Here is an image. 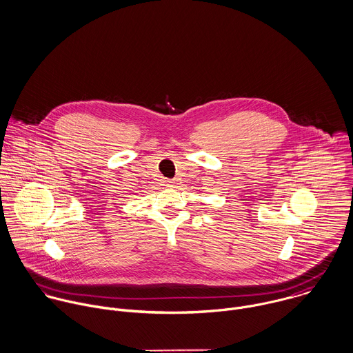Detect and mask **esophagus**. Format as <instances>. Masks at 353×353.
I'll return each mask as SVG.
<instances>
[{
    "label": "esophagus",
    "instance_id": "esophagus-1",
    "mask_svg": "<svg viewBox=\"0 0 353 353\" xmlns=\"http://www.w3.org/2000/svg\"><path fill=\"white\" fill-rule=\"evenodd\" d=\"M164 185L168 186V188H171V186H174V182H172V181H164Z\"/></svg>",
    "mask_w": 353,
    "mask_h": 353
}]
</instances>
